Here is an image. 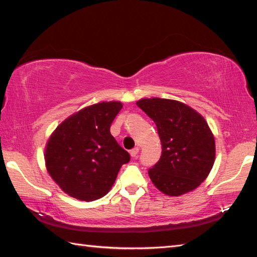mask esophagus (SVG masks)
Segmentation results:
<instances>
[{"label": "esophagus", "mask_w": 257, "mask_h": 257, "mask_svg": "<svg viewBox=\"0 0 257 257\" xmlns=\"http://www.w3.org/2000/svg\"><path fill=\"white\" fill-rule=\"evenodd\" d=\"M138 153H139V148L138 147H135L134 149L130 150V155H132V157H137Z\"/></svg>", "instance_id": "1"}]
</instances>
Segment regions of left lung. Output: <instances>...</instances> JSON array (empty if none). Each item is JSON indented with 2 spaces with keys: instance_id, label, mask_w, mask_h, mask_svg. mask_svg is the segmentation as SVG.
I'll return each instance as SVG.
<instances>
[{
  "instance_id": "1",
  "label": "left lung",
  "mask_w": 257,
  "mask_h": 257,
  "mask_svg": "<svg viewBox=\"0 0 257 257\" xmlns=\"http://www.w3.org/2000/svg\"><path fill=\"white\" fill-rule=\"evenodd\" d=\"M138 107L154 120L162 142V156L148 170L160 192L180 196L207 178L215 162V139L205 119L183 102L142 99Z\"/></svg>"
}]
</instances>
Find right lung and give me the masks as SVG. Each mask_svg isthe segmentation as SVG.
<instances>
[{
  "mask_svg": "<svg viewBox=\"0 0 257 257\" xmlns=\"http://www.w3.org/2000/svg\"><path fill=\"white\" fill-rule=\"evenodd\" d=\"M122 103L100 102L83 108L60 123L45 148V166L64 193L91 202L112 187L119 169L130 160L110 134Z\"/></svg>",
  "mask_w": 257,
  "mask_h": 257,
  "instance_id": "add662e5",
  "label": "right lung"
}]
</instances>
